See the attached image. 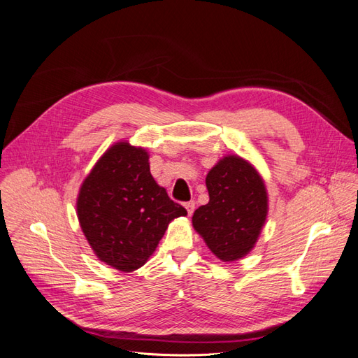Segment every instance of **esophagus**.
<instances>
[{
  "instance_id": "esophagus-1",
  "label": "esophagus",
  "mask_w": 358,
  "mask_h": 358,
  "mask_svg": "<svg viewBox=\"0 0 358 358\" xmlns=\"http://www.w3.org/2000/svg\"><path fill=\"white\" fill-rule=\"evenodd\" d=\"M194 201H189V202H184V208L187 210V214L189 215H192L193 214V211H194Z\"/></svg>"
}]
</instances>
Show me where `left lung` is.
Segmentation results:
<instances>
[{
    "instance_id": "left-lung-1",
    "label": "left lung",
    "mask_w": 358,
    "mask_h": 358,
    "mask_svg": "<svg viewBox=\"0 0 358 358\" xmlns=\"http://www.w3.org/2000/svg\"><path fill=\"white\" fill-rule=\"evenodd\" d=\"M205 182L210 202L193 213V229L222 262L245 257L266 223L264 180L247 159L227 155L208 171Z\"/></svg>"
}]
</instances>
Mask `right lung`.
I'll list each match as a JSON object with an SVG mask.
<instances>
[{
	"label": "right lung",
	"mask_w": 358,
	"mask_h": 358,
	"mask_svg": "<svg viewBox=\"0 0 358 358\" xmlns=\"http://www.w3.org/2000/svg\"><path fill=\"white\" fill-rule=\"evenodd\" d=\"M148 152L129 141L106 150L80 186L77 218L95 256L120 272L140 269L174 218L187 215L150 172Z\"/></svg>",
	"instance_id": "add662e5"
}]
</instances>
